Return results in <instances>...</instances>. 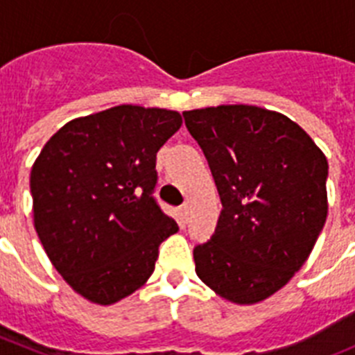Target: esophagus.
<instances>
[{
	"instance_id": "esophagus-1",
	"label": "esophagus",
	"mask_w": 355,
	"mask_h": 355,
	"mask_svg": "<svg viewBox=\"0 0 355 355\" xmlns=\"http://www.w3.org/2000/svg\"><path fill=\"white\" fill-rule=\"evenodd\" d=\"M188 215H190V208H188L187 205L181 206V208H180V216H181V220L187 222V220H188Z\"/></svg>"
}]
</instances>
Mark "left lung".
I'll return each instance as SVG.
<instances>
[{
  "label": "left lung",
  "instance_id": "8db88e82",
  "mask_svg": "<svg viewBox=\"0 0 355 355\" xmlns=\"http://www.w3.org/2000/svg\"><path fill=\"white\" fill-rule=\"evenodd\" d=\"M222 209L193 249L199 279L240 306L268 299L300 270L327 218V158L286 115L252 105L183 112Z\"/></svg>",
  "mask_w": 355,
  "mask_h": 355
}]
</instances>
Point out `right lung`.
Masks as SVG:
<instances>
[{
  "mask_svg": "<svg viewBox=\"0 0 355 355\" xmlns=\"http://www.w3.org/2000/svg\"><path fill=\"white\" fill-rule=\"evenodd\" d=\"M180 112L119 105L69 121L30 175L33 225L56 272L83 299L112 306L142 288L178 231L153 199L156 153Z\"/></svg>",
  "mask_w": 355,
  "mask_h": 355,
  "instance_id": "obj_1",
  "label": "right lung"
}]
</instances>
